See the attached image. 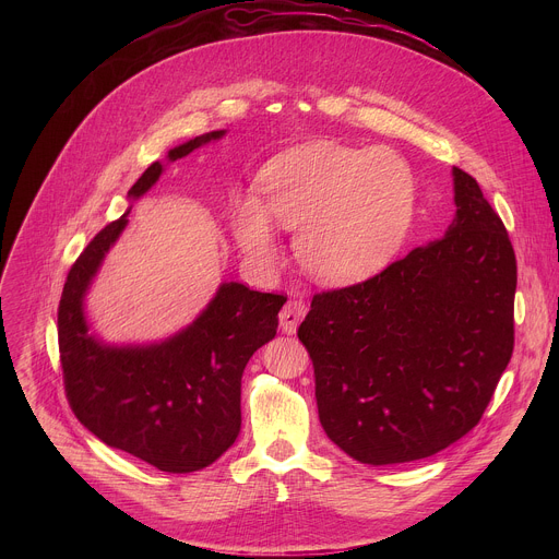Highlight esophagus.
<instances>
[{
    "label": "esophagus",
    "instance_id": "obj_1",
    "mask_svg": "<svg viewBox=\"0 0 559 559\" xmlns=\"http://www.w3.org/2000/svg\"><path fill=\"white\" fill-rule=\"evenodd\" d=\"M305 313H307V302L305 300H300V298L287 300L285 307L281 309V316H278L281 318V330L285 334H296Z\"/></svg>",
    "mask_w": 559,
    "mask_h": 559
}]
</instances>
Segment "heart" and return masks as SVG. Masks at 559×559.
Returning <instances> with one entry per match:
<instances>
[{
    "label": "heart",
    "mask_w": 559,
    "mask_h": 559,
    "mask_svg": "<svg viewBox=\"0 0 559 559\" xmlns=\"http://www.w3.org/2000/svg\"><path fill=\"white\" fill-rule=\"evenodd\" d=\"M257 197L231 203V234L246 259L278 261L272 221L296 231L302 267L323 283H354L401 250L416 214V179L401 154L318 141L292 147L261 170Z\"/></svg>",
    "instance_id": "1"
}]
</instances>
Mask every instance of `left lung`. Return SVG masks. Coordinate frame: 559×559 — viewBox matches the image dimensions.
I'll use <instances>...</instances> for the list:
<instances>
[{"label": "left lung", "mask_w": 559, "mask_h": 559, "mask_svg": "<svg viewBox=\"0 0 559 559\" xmlns=\"http://www.w3.org/2000/svg\"><path fill=\"white\" fill-rule=\"evenodd\" d=\"M444 238L380 274L311 298L298 328L330 440L365 464L429 457L480 423L513 354L509 231L453 168Z\"/></svg>", "instance_id": "left-lung-1"}]
</instances>
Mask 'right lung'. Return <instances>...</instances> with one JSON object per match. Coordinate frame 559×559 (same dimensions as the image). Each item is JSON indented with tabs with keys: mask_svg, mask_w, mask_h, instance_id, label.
I'll list each match as a JSON object with an SVG mask.
<instances>
[{
	"mask_svg": "<svg viewBox=\"0 0 559 559\" xmlns=\"http://www.w3.org/2000/svg\"><path fill=\"white\" fill-rule=\"evenodd\" d=\"M214 130L168 152V162L221 139ZM154 162L128 197L162 177ZM128 212L108 223L68 272L59 311V358L70 409L91 433L158 471L190 473L218 460L241 431V378L259 347L276 336L287 296L223 283L183 332L154 345L115 347L88 332L84 296Z\"/></svg>",
	"mask_w": 559,
	"mask_h": 559,
	"instance_id": "right-lung-1",
	"label": "right lung"
}]
</instances>
